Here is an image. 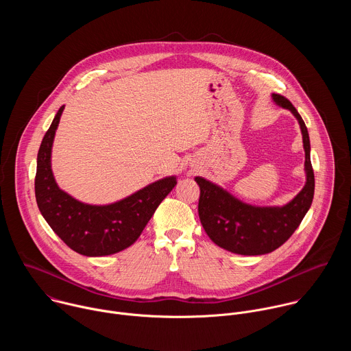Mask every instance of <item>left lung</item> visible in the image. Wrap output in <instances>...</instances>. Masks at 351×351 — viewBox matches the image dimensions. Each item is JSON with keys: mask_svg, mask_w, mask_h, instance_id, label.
Returning a JSON list of instances; mask_svg holds the SVG:
<instances>
[{"mask_svg": "<svg viewBox=\"0 0 351 351\" xmlns=\"http://www.w3.org/2000/svg\"><path fill=\"white\" fill-rule=\"evenodd\" d=\"M274 101L293 112L303 133L307 183L283 207H253L239 202L217 184L195 178L199 186L198 215L210 239L228 252L241 256H261L280 247L302 223L314 198L315 179L310 158L307 126L289 99L272 94Z\"/></svg>", "mask_w": 351, "mask_h": 351, "instance_id": "obj_1", "label": "left lung"}]
</instances>
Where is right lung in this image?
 <instances>
[{"label":"right lung","mask_w":351,"mask_h":351,"mask_svg":"<svg viewBox=\"0 0 351 351\" xmlns=\"http://www.w3.org/2000/svg\"><path fill=\"white\" fill-rule=\"evenodd\" d=\"M64 106L43 137L37 154L34 193L47 223L71 247L87 257H101L132 245L175 187L176 178H165L110 206L83 204L62 191L51 171V147Z\"/></svg>","instance_id":"right-lung-1"}]
</instances>
